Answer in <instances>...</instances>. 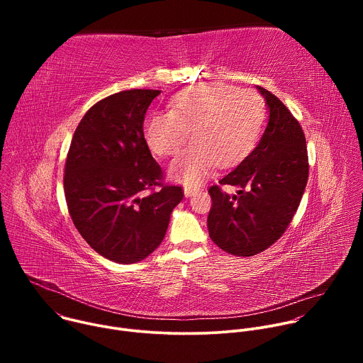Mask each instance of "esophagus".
Here are the masks:
<instances>
[{
  "mask_svg": "<svg viewBox=\"0 0 363 363\" xmlns=\"http://www.w3.org/2000/svg\"><path fill=\"white\" fill-rule=\"evenodd\" d=\"M198 191H199V188H196V186H188V185H186V186L184 188V195L188 198V196H192L194 194H196Z\"/></svg>",
  "mask_w": 363,
  "mask_h": 363,
  "instance_id": "1",
  "label": "esophagus"
}]
</instances>
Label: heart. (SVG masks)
<instances>
[{
    "instance_id": "heart-1",
    "label": "heart",
    "mask_w": 363,
    "mask_h": 363,
    "mask_svg": "<svg viewBox=\"0 0 363 363\" xmlns=\"http://www.w3.org/2000/svg\"><path fill=\"white\" fill-rule=\"evenodd\" d=\"M266 118L264 101L251 90L223 83H202L178 91L169 113H153L145 122V140L158 157H175L189 138L192 145L175 160L174 181L198 185L213 169L241 162L257 145Z\"/></svg>"
}]
</instances>
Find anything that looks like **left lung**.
Segmentation results:
<instances>
[{
  "label": "left lung",
  "instance_id": "1",
  "mask_svg": "<svg viewBox=\"0 0 363 363\" xmlns=\"http://www.w3.org/2000/svg\"><path fill=\"white\" fill-rule=\"evenodd\" d=\"M269 111L267 128L245 160L210 188L206 220L211 240L224 251L251 257L274 244L293 220L308 178L306 138L300 123L272 91L257 86Z\"/></svg>",
  "mask_w": 363,
  "mask_h": 363
}]
</instances>
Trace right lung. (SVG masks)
Returning a JSON list of instances; mask_svg holds the SVG:
<instances>
[{
	"label": "right lung",
	"mask_w": 363,
	"mask_h": 363,
	"mask_svg": "<svg viewBox=\"0 0 363 363\" xmlns=\"http://www.w3.org/2000/svg\"><path fill=\"white\" fill-rule=\"evenodd\" d=\"M160 93L132 89L97 101L67 153L65 195L73 224L96 252L119 264L142 262L160 247L184 198L181 186L162 184L143 136L146 111Z\"/></svg>",
	"instance_id": "1"
}]
</instances>
